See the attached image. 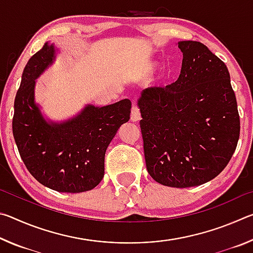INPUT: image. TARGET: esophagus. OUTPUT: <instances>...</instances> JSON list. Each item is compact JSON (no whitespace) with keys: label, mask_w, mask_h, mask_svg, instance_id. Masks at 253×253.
Listing matches in <instances>:
<instances>
[{"label":"esophagus","mask_w":253,"mask_h":253,"mask_svg":"<svg viewBox=\"0 0 253 253\" xmlns=\"http://www.w3.org/2000/svg\"><path fill=\"white\" fill-rule=\"evenodd\" d=\"M130 119L132 122H138L140 121V111L139 108L136 105H132L131 108V114H130Z\"/></svg>","instance_id":"esophagus-1"}]
</instances>
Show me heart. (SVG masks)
I'll list each match as a JSON object with an SVG mask.
<instances>
[{"instance_id":"1","label":"heart","mask_w":253,"mask_h":253,"mask_svg":"<svg viewBox=\"0 0 253 253\" xmlns=\"http://www.w3.org/2000/svg\"><path fill=\"white\" fill-rule=\"evenodd\" d=\"M154 69H155V65H154V63H147L146 67H145V71H144L145 75L152 74Z\"/></svg>"}]
</instances>
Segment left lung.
<instances>
[{
  "label": "left lung",
  "instance_id": "8db88e82",
  "mask_svg": "<svg viewBox=\"0 0 253 253\" xmlns=\"http://www.w3.org/2000/svg\"><path fill=\"white\" fill-rule=\"evenodd\" d=\"M181 75L147 88L137 106L146 168L157 183L198 186L217 176L237 148L240 117L225 63L198 41H179Z\"/></svg>",
  "mask_w": 253,
  "mask_h": 253
}]
</instances>
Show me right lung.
<instances>
[{
	"instance_id": "obj_1",
	"label": "right lung",
	"mask_w": 253,
	"mask_h": 253,
	"mask_svg": "<svg viewBox=\"0 0 253 253\" xmlns=\"http://www.w3.org/2000/svg\"><path fill=\"white\" fill-rule=\"evenodd\" d=\"M57 51L45 42L30 58L15 96L12 129L20 156L38 182L58 192L80 193L95 188L104 177L106 149L129 121L131 102L85 105L63 122L45 118L36 102V84L54 62Z\"/></svg>"
}]
</instances>
